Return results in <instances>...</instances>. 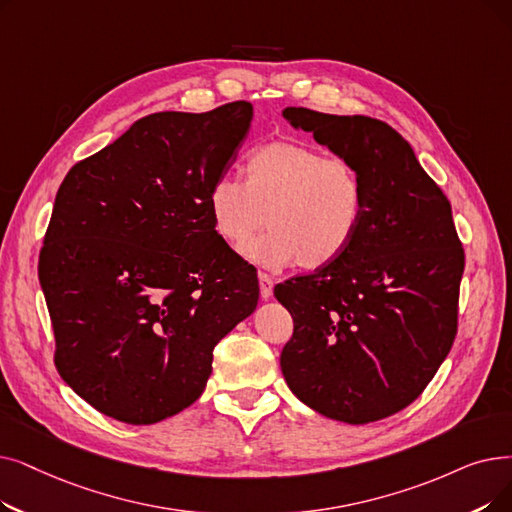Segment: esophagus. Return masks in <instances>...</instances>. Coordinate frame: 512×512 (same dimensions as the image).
Wrapping results in <instances>:
<instances>
[{"label": "esophagus", "instance_id": "1", "mask_svg": "<svg viewBox=\"0 0 512 512\" xmlns=\"http://www.w3.org/2000/svg\"><path fill=\"white\" fill-rule=\"evenodd\" d=\"M259 293H261V299H270L274 293V280L265 272H259Z\"/></svg>", "mask_w": 512, "mask_h": 512}]
</instances>
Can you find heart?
<instances>
[{"label":"heart","instance_id":"obj_1","mask_svg":"<svg viewBox=\"0 0 512 512\" xmlns=\"http://www.w3.org/2000/svg\"><path fill=\"white\" fill-rule=\"evenodd\" d=\"M213 232L236 253L269 217L273 230L247 257L282 268L322 270L341 259L366 217V184L347 157L295 140L259 146L244 163V180L221 175L207 192Z\"/></svg>","mask_w":512,"mask_h":512}]
</instances>
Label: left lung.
Here are the masks:
<instances>
[{
    "label": "left lung",
    "mask_w": 512,
    "mask_h": 512,
    "mask_svg": "<svg viewBox=\"0 0 512 512\" xmlns=\"http://www.w3.org/2000/svg\"><path fill=\"white\" fill-rule=\"evenodd\" d=\"M360 169L366 217L347 253L274 288L291 311L286 385L322 416L366 425L410 406L452 349L464 249L448 196L387 123L284 108Z\"/></svg>",
    "instance_id": "left-lung-1"
}]
</instances>
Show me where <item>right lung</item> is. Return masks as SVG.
<instances>
[{
    "label": "right lung",
    "instance_id": "right-lung-1",
    "mask_svg": "<svg viewBox=\"0 0 512 512\" xmlns=\"http://www.w3.org/2000/svg\"><path fill=\"white\" fill-rule=\"evenodd\" d=\"M251 102L154 113L66 173L39 253L54 364L98 412L152 425L194 404L213 349L251 316L253 265L213 232L207 192Z\"/></svg>",
    "mask_w": 512,
    "mask_h": 512
}]
</instances>
